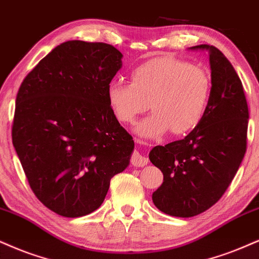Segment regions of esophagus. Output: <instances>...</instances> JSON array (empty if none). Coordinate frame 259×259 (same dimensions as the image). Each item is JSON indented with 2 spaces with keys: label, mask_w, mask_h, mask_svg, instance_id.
Masks as SVG:
<instances>
[{
  "label": "esophagus",
  "mask_w": 259,
  "mask_h": 259,
  "mask_svg": "<svg viewBox=\"0 0 259 259\" xmlns=\"http://www.w3.org/2000/svg\"><path fill=\"white\" fill-rule=\"evenodd\" d=\"M131 162H132L135 167H144V165L148 164L149 159L144 155L140 154V152L135 151L132 154V157H131Z\"/></svg>",
  "instance_id": "34e87169"
}]
</instances>
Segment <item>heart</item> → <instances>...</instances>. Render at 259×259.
<instances>
[{"label":"heart","instance_id":"obj_1","mask_svg":"<svg viewBox=\"0 0 259 259\" xmlns=\"http://www.w3.org/2000/svg\"><path fill=\"white\" fill-rule=\"evenodd\" d=\"M212 81L205 69L173 59H154L135 68L131 82L108 85V103L115 117L133 123L146 107L152 113L136 127L142 138H158L170 131L186 135L202 122L209 107Z\"/></svg>","mask_w":259,"mask_h":259}]
</instances>
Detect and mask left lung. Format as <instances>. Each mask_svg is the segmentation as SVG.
<instances>
[{"mask_svg":"<svg viewBox=\"0 0 259 259\" xmlns=\"http://www.w3.org/2000/svg\"><path fill=\"white\" fill-rule=\"evenodd\" d=\"M209 53L212 92L202 122L184 139L150 151L163 184L152 193L162 212L192 218L226 192L246 152L248 108L240 78L227 57L207 44L188 48Z\"/></svg>","mask_w":259,"mask_h":259,"instance_id":"8db88e82","label":"left lung"}]
</instances>
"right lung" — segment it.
<instances>
[{"mask_svg":"<svg viewBox=\"0 0 259 259\" xmlns=\"http://www.w3.org/2000/svg\"><path fill=\"white\" fill-rule=\"evenodd\" d=\"M121 59L110 44L65 41L18 91L13 145L36 197L65 218L98 209L110 179L130 164L135 142L107 98Z\"/></svg>","mask_w":259,"mask_h":259,"instance_id":"add662e5","label":"right lung"}]
</instances>
